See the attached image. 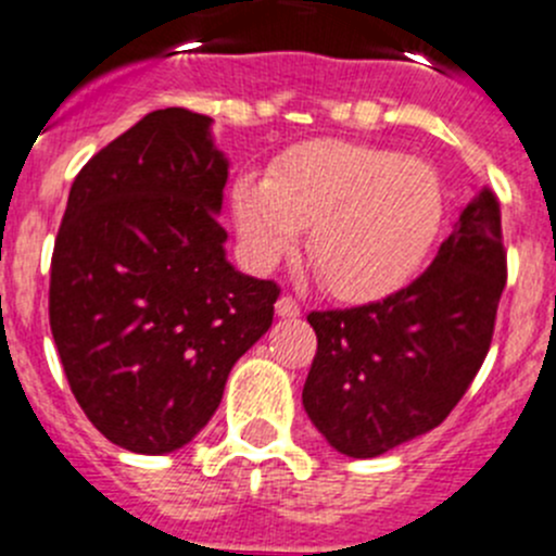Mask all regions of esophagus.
I'll use <instances>...</instances> for the list:
<instances>
[{
    "mask_svg": "<svg viewBox=\"0 0 556 556\" xmlns=\"http://www.w3.org/2000/svg\"><path fill=\"white\" fill-rule=\"evenodd\" d=\"M276 313L280 318H296V316H300V305H296L294 296L286 294L276 302Z\"/></svg>",
    "mask_w": 556,
    "mask_h": 556,
    "instance_id": "1",
    "label": "esophagus"
}]
</instances>
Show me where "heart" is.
Listing matches in <instances>:
<instances>
[{
	"label": "heart",
	"instance_id": "b5f03b06",
	"mask_svg": "<svg viewBox=\"0 0 556 556\" xmlns=\"http://www.w3.org/2000/svg\"><path fill=\"white\" fill-rule=\"evenodd\" d=\"M235 229L245 260L267 267L296 249L324 289L345 302H372L405 283L446 222V191L435 167L392 148L313 140L286 153L270 175H240L232 186Z\"/></svg>",
	"mask_w": 556,
	"mask_h": 556
}]
</instances>
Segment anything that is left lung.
Wrapping results in <instances>:
<instances>
[{
    "label": "left lung",
    "instance_id": "1",
    "mask_svg": "<svg viewBox=\"0 0 556 556\" xmlns=\"http://www.w3.org/2000/svg\"><path fill=\"white\" fill-rule=\"evenodd\" d=\"M505 286L500 202L481 189L432 265L370 305L313 311L302 405L334 452L381 457L435 430L486 359Z\"/></svg>",
    "mask_w": 556,
    "mask_h": 556
}]
</instances>
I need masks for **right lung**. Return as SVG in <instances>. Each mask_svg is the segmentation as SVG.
I'll return each mask as SVG.
<instances>
[{
  "instance_id": "1",
  "label": "right lung",
  "mask_w": 556,
  "mask_h": 556,
  "mask_svg": "<svg viewBox=\"0 0 556 556\" xmlns=\"http://www.w3.org/2000/svg\"><path fill=\"white\" fill-rule=\"evenodd\" d=\"M213 118L153 110L86 162L51 260V332L70 389L115 446L169 454L222 403L280 289L227 262L229 162Z\"/></svg>"
}]
</instances>
